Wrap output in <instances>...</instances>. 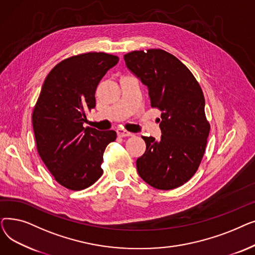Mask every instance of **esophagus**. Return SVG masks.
<instances>
[{"label": "esophagus", "mask_w": 255, "mask_h": 255, "mask_svg": "<svg viewBox=\"0 0 255 255\" xmlns=\"http://www.w3.org/2000/svg\"><path fill=\"white\" fill-rule=\"evenodd\" d=\"M117 132H118V135L120 137H126V136H132L133 135V133L128 132V131L123 130V129H119Z\"/></svg>", "instance_id": "esophagus-1"}]
</instances>
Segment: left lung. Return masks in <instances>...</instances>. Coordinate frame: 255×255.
I'll use <instances>...</instances> for the list:
<instances>
[{"label": "left lung", "instance_id": "obj_1", "mask_svg": "<svg viewBox=\"0 0 255 255\" xmlns=\"http://www.w3.org/2000/svg\"><path fill=\"white\" fill-rule=\"evenodd\" d=\"M124 60L148 87L151 106L161 111V138L142 136L146 148L136 160L138 175L154 188H178L193 177L206 151L210 124L202 88L191 71L165 50H134Z\"/></svg>", "mask_w": 255, "mask_h": 255}]
</instances>
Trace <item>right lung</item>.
Instances as JSON below:
<instances>
[{
	"mask_svg": "<svg viewBox=\"0 0 255 255\" xmlns=\"http://www.w3.org/2000/svg\"><path fill=\"white\" fill-rule=\"evenodd\" d=\"M118 62L105 52L80 53L57 64L44 80L32 116L37 151L67 189H86L102 176L103 153L117 133L83 125L98 84Z\"/></svg>",
	"mask_w": 255,
	"mask_h": 255,
	"instance_id": "1",
	"label": "right lung"
}]
</instances>
